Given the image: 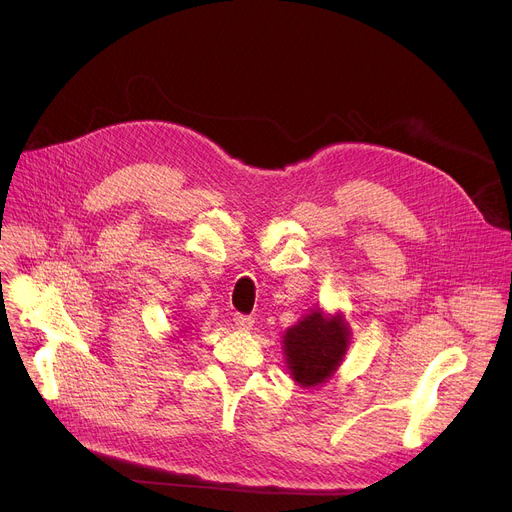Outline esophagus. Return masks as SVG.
Wrapping results in <instances>:
<instances>
[{
	"label": "esophagus",
	"mask_w": 512,
	"mask_h": 512,
	"mask_svg": "<svg viewBox=\"0 0 512 512\" xmlns=\"http://www.w3.org/2000/svg\"><path fill=\"white\" fill-rule=\"evenodd\" d=\"M253 318L251 316H245V314H237L235 316V326L239 328V330H251V326H253Z\"/></svg>",
	"instance_id": "obj_1"
}]
</instances>
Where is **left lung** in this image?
Here are the masks:
<instances>
[{
  "instance_id": "8db88e82",
  "label": "left lung",
  "mask_w": 512,
  "mask_h": 512,
  "mask_svg": "<svg viewBox=\"0 0 512 512\" xmlns=\"http://www.w3.org/2000/svg\"><path fill=\"white\" fill-rule=\"evenodd\" d=\"M350 328L342 314L328 316L320 308L283 334V354L291 379L302 387L326 383L348 350Z\"/></svg>"
}]
</instances>
